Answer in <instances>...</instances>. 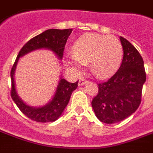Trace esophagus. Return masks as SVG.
Listing matches in <instances>:
<instances>
[{
    "label": "esophagus",
    "instance_id": "obj_1",
    "mask_svg": "<svg viewBox=\"0 0 153 153\" xmlns=\"http://www.w3.org/2000/svg\"><path fill=\"white\" fill-rule=\"evenodd\" d=\"M87 83H88L87 79H83V78H82V79H80L79 80V86H83L84 84H86Z\"/></svg>",
    "mask_w": 153,
    "mask_h": 153
}]
</instances>
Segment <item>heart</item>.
Masks as SVG:
<instances>
[{"label":"heart","instance_id":"heart-1","mask_svg":"<svg viewBox=\"0 0 153 153\" xmlns=\"http://www.w3.org/2000/svg\"><path fill=\"white\" fill-rule=\"evenodd\" d=\"M73 51L67 55L68 65L79 72L88 62L91 71L101 79L115 73L123 57L121 42L111 35L86 33L77 39Z\"/></svg>","mask_w":153,"mask_h":153}]
</instances>
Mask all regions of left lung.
I'll return each mask as SVG.
<instances>
[{
	"instance_id": "1",
	"label": "left lung",
	"mask_w": 153,
	"mask_h": 153,
	"mask_svg": "<svg viewBox=\"0 0 153 153\" xmlns=\"http://www.w3.org/2000/svg\"><path fill=\"white\" fill-rule=\"evenodd\" d=\"M120 39L124 51L120 67L107 81L98 83V93L92 101L96 116L106 124L121 121L135 112L146 81L141 55L128 40Z\"/></svg>"
}]
</instances>
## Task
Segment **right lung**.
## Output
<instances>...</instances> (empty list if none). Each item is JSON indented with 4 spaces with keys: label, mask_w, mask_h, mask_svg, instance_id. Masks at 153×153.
<instances>
[{
    "label": "right lung",
    "mask_w": 153,
    "mask_h": 153,
    "mask_svg": "<svg viewBox=\"0 0 153 153\" xmlns=\"http://www.w3.org/2000/svg\"><path fill=\"white\" fill-rule=\"evenodd\" d=\"M72 33V28L69 29H47L41 34L36 36L28 41L21 50L19 51L17 58L10 71L11 78V97L19 109L27 117L33 120L42 123L53 122L60 117L65 108L69 103L70 96L78 87V82L70 83L63 78H60L56 93L50 102L40 107H33L27 105L19 97L15 89V71L19 58L33 51L38 49H48L53 51L56 56L61 60L63 57L64 49L67 39Z\"/></svg>",
    "instance_id": "add662e5"
}]
</instances>
